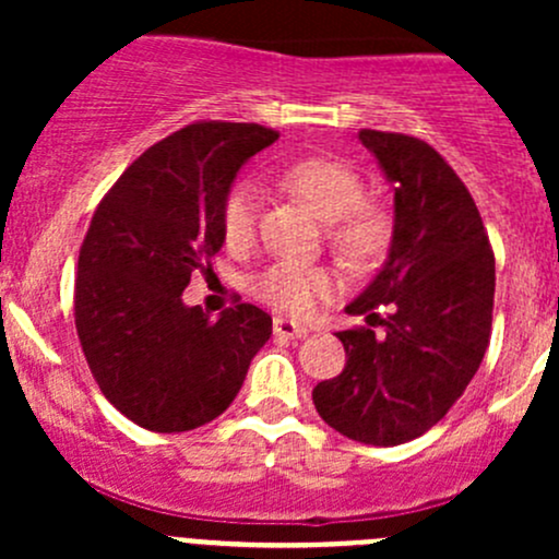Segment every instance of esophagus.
I'll list each match as a JSON object with an SVG mask.
<instances>
[{
  "instance_id": "esophagus-1",
  "label": "esophagus",
  "mask_w": 559,
  "mask_h": 559,
  "mask_svg": "<svg viewBox=\"0 0 559 559\" xmlns=\"http://www.w3.org/2000/svg\"><path fill=\"white\" fill-rule=\"evenodd\" d=\"M273 332L278 337H289V341H295V337H306L308 335V326H302V324H297V321L278 316V319L273 321Z\"/></svg>"
}]
</instances>
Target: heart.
Wrapping results in <instances>:
<instances>
[{"mask_svg": "<svg viewBox=\"0 0 559 559\" xmlns=\"http://www.w3.org/2000/svg\"><path fill=\"white\" fill-rule=\"evenodd\" d=\"M286 183L319 213L332 222L330 240L337 253L352 262L368 259L386 238L384 213L365 202V180L357 170L332 156H308L286 170ZM257 189L248 180H238L222 200L224 243L243 248L257 229ZM251 292L264 306L289 316H308L324 297L335 292L330 270L300 262H275L253 278Z\"/></svg>", "mask_w": 559, "mask_h": 559, "instance_id": "b5f03b06", "label": "heart"}]
</instances>
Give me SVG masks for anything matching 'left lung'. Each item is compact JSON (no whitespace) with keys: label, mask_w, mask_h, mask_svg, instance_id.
I'll use <instances>...</instances> for the list:
<instances>
[{"label":"left lung","mask_w":559,"mask_h":559,"mask_svg":"<svg viewBox=\"0 0 559 559\" xmlns=\"http://www.w3.org/2000/svg\"><path fill=\"white\" fill-rule=\"evenodd\" d=\"M394 186L389 259L346 308L384 324L337 332L341 376L313 389L321 419L370 447L414 441L449 414L489 346L495 253L471 191L425 140L362 129ZM393 311L384 322L374 308Z\"/></svg>","instance_id":"8db88e82"}]
</instances>
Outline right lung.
I'll return each mask as SVG.
<instances>
[{"instance_id":"1","label":"right lung","mask_w":559,"mask_h":559,"mask_svg":"<svg viewBox=\"0 0 559 559\" xmlns=\"http://www.w3.org/2000/svg\"><path fill=\"white\" fill-rule=\"evenodd\" d=\"M278 140L259 123L197 121L151 145L103 197L78 257L75 326L94 381L134 425L186 432L229 408L273 319L251 302L211 319L183 306L224 246L222 200Z\"/></svg>"}]
</instances>
